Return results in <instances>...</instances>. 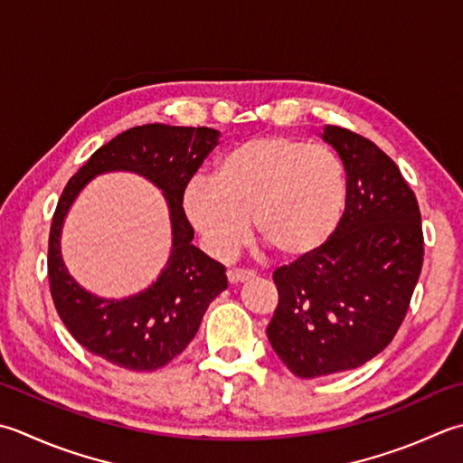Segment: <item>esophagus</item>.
Wrapping results in <instances>:
<instances>
[{"label": "esophagus", "mask_w": 463, "mask_h": 463, "mask_svg": "<svg viewBox=\"0 0 463 463\" xmlns=\"http://www.w3.org/2000/svg\"><path fill=\"white\" fill-rule=\"evenodd\" d=\"M226 277H229L232 285H237V283H244V280L255 279L257 275L252 273V270H247V269H232V270H229V273H226Z\"/></svg>", "instance_id": "34e87169"}]
</instances>
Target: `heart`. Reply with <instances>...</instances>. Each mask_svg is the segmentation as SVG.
<instances>
[{"label":"heart","mask_w":463,"mask_h":463,"mask_svg":"<svg viewBox=\"0 0 463 463\" xmlns=\"http://www.w3.org/2000/svg\"><path fill=\"white\" fill-rule=\"evenodd\" d=\"M345 196V168L329 146L257 136L226 152L213 180H190L183 211L216 259H231L242 247L249 219L280 257L298 259L333 237Z\"/></svg>","instance_id":"obj_1"}]
</instances>
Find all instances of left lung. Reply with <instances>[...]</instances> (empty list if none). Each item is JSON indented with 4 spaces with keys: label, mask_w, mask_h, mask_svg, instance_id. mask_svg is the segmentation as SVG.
Instances as JSON below:
<instances>
[{
    "label": "left lung",
    "mask_w": 463,
    "mask_h": 463,
    "mask_svg": "<svg viewBox=\"0 0 463 463\" xmlns=\"http://www.w3.org/2000/svg\"><path fill=\"white\" fill-rule=\"evenodd\" d=\"M345 166V213L319 250L279 267L267 337L297 377L355 369L382 353L410 309L423 265L421 214L400 168L373 142L327 124Z\"/></svg>",
    "instance_id": "8db88e82"
}]
</instances>
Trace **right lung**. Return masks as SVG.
Segmentation results:
<instances>
[{
  "mask_svg": "<svg viewBox=\"0 0 463 463\" xmlns=\"http://www.w3.org/2000/svg\"><path fill=\"white\" fill-rule=\"evenodd\" d=\"M219 142L213 128L144 124L118 134L68 180L50 229L48 277L53 305L81 347L130 371L165 367L186 349L203 315L226 288L221 262L193 244L194 229L183 211V193ZM124 169L148 177L165 194L173 222V249L165 270L142 294L102 299L69 277L59 252L62 219L79 190L106 171Z\"/></svg>",
  "mask_w": 463,
  "mask_h": 463,
  "instance_id": "right-lung-1",
  "label": "right lung"
}]
</instances>
